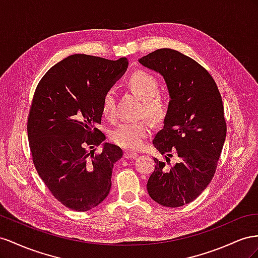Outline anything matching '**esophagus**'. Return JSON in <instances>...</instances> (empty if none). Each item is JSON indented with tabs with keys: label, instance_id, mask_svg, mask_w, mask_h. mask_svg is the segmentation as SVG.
I'll return each mask as SVG.
<instances>
[{
	"label": "esophagus",
	"instance_id": "obj_1",
	"mask_svg": "<svg viewBox=\"0 0 258 258\" xmlns=\"http://www.w3.org/2000/svg\"><path fill=\"white\" fill-rule=\"evenodd\" d=\"M138 157V154L136 152H133L131 150H125L124 151V158L125 159H136Z\"/></svg>",
	"mask_w": 258,
	"mask_h": 258
}]
</instances>
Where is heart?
<instances>
[{
	"mask_svg": "<svg viewBox=\"0 0 258 258\" xmlns=\"http://www.w3.org/2000/svg\"><path fill=\"white\" fill-rule=\"evenodd\" d=\"M128 84L144 98V113L148 114L154 122L163 120L167 112V105L165 99L159 94V79L149 71L137 70L128 77ZM115 100V90L109 87L101 98V111L105 116H114ZM151 131L152 125L147 120L123 122L111 131L110 138L122 148L135 150L142 148L146 139L150 136Z\"/></svg>",
	"mask_w": 258,
	"mask_h": 258,
	"instance_id": "heart-1",
	"label": "heart"
}]
</instances>
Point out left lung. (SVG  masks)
I'll list each match as a JSON object with an SVG mask.
<instances>
[{"mask_svg":"<svg viewBox=\"0 0 258 258\" xmlns=\"http://www.w3.org/2000/svg\"><path fill=\"white\" fill-rule=\"evenodd\" d=\"M139 62L163 76L171 96L154 148L166 162L178 158L170 168L153 159L147 190L160 205L182 207L202 194L216 172L227 133L222 96L208 70L177 50L160 48Z\"/></svg>","mask_w":258,"mask_h":258,"instance_id":"obj_1","label":"left lung"}]
</instances>
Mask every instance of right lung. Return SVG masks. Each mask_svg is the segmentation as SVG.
Listing matches in <instances>:
<instances>
[{"label": "right lung", "mask_w": 258, "mask_h": 258, "mask_svg": "<svg viewBox=\"0 0 258 258\" xmlns=\"http://www.w3.org/2000/svg\"><path fill=\"white\" fill-rule=\"evenodd\" d=\"M117 60L76 54L51 67L41 79L28 115V139L36 172L66 208L85 212L105 200L120 147L104 144L101 98L127 68Z\"/></svg>", "instance_id": "1"}]
</instances>
